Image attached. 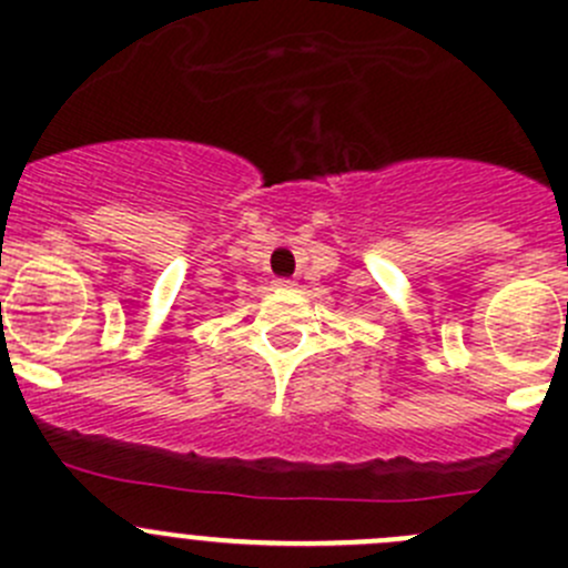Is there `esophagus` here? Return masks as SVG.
<instances>
[{"instance_id": "1", "label": "esophagus", "mask_w": 568, "mask_h": 568, "mask_svg": "<svg viewBox=\"0 0 568 568\" xmlns=\"http://www.w3.org/2000/svg\"><path fill=\"white\" fill-rule=\"evenodd\" d=\"M273 286H276V290H295V282H290V278H276V282H273Z\"/></svg>"}]
</instances>
